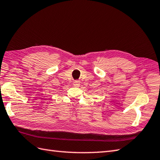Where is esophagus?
Returning a JSON list of instances; mask_svg holds the SVG:
<instances>
[{
    "label": "esophagus",
    "instance_id": "obj_1",
    "mask_svg": "<svg viewBox=\"0 0 160 160\" xmlns=\"http://www.w3.org/2000/svg\"><path fill=\"white\" fill-rule=\"evenodd\" d=\"M73 85L76 86V87H79L80 85V82L79 80H76L73 82Z\"/></svg>",
    "mask_w": 160,
    "mask_h": 160
}]
</instances>
